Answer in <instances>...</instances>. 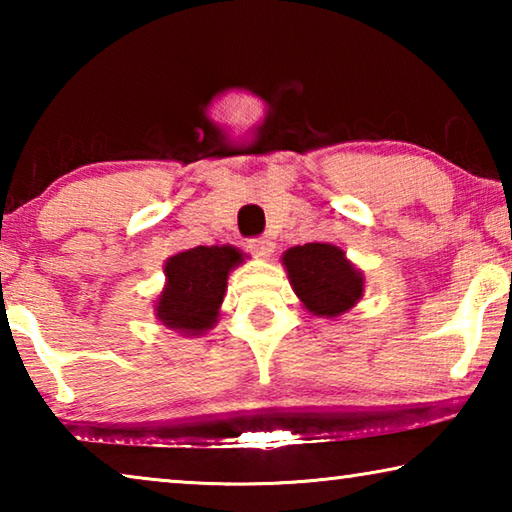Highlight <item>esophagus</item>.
Masks as SVG:
<instances>
[{"label":"esophagus","instance_id":"34e87169","mask_svg":"<svg viewBox=\"0 0 512 512\" xmlns=\"http://www.w3.org/2000/svg\"><path fill=\"white\" fill-rule=\"evenodd\" d=\"M248 248H250V253H255L257 257H268L273 253L275 244L268 237H255L248 241Z\"/></svg>","mask_w":512,"mask_h":512}]
</instances>
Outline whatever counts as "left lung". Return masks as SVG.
<instances>
[{
  "mask_svg": "<svg viewBox=\"0 0 512 512\" xmlns=\"http://www.w3.org/2000/svg\"><path fill=\"white\" fill-rule=\"evenodd\" d=\"M291 287L316 316L334 318L357 305L363 277L341 248L332 244H305L289 248L282 257Z\"/></svg>",
  "mask_w": 512,
  "mask_h": 512,
  "instance_id": "1",
  "label": "left lung"
}]
</instances>
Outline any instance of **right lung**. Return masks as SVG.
I'll list each match as a JSON object with an SVG mask.
<instances>
[{
	"mask_svg": "<svg viewBox=\"0 0 512 512\" xmlns=\"http://www.w3.org/2000/svg\"><path fill=\"white\" fill-rule=\"evenodd\" d=\"M239 262L241 253L232 246H196L173 255L164 266L167 289L155 314L171 329L203 334L216 323L228 273Z\"/></svg>",
	"mask_w": 512,
	"mask_h": 512,
	"instance_id": "add662e5",
	"label": "right lung"
}]
</instances>
